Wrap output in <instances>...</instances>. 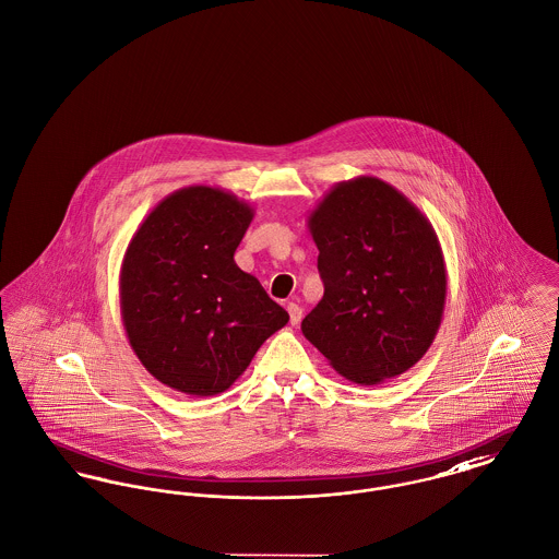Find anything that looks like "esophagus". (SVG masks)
<instances>
[{
	"label": "esophagus",
	"instance_id": "34e87169",
	"mask_svg": "<svg viewBox=\"0 0 559 559\" xmlns=\"http://www.w3.org/2000/svg\"><path fill=\"white\" fill-rule=\"evenodd\" d=\"M288 316H290V324L293 326H297L298 322H300V318H302V309L298 307L297 302H288Z\"/></svg>",
	"mask_w": 559,
	"mask_h": 559
}]
</instances>
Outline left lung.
<instances>
[{
	"label": "left lung",
	"mask_w": 559,
	"mask_h": 559,
	"mask_svg": "<svg viewBox=\"0 0 559 559\" xmlns=\"http://www.w3.org/2000/svg\"><path fill=\"white\" fill-rule=\"evenodd\" d=\"M324 297L300 331L360 385L409 371L439 333L443 250L430 221L383 180L336 182L307 216Z\"/></svg>",
	"instance_id": "left-lung-1"
}]
</instances>
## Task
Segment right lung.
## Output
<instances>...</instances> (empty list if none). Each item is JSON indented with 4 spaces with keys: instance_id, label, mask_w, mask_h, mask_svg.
I'll use <instances>...</instances> for the list:
<instances>
[{
    "instance_id": "right-lung-1",
    "label": "right lung",
    "mask_w": 559,
    "mask_h": 559,
    "mask_svg": "<svg viewBox=\"0 0 559 559\" xmlns=\"http://www.w3.org/2000/svg\"><path fill=\"white\" fill-rule=\"evenodd\" d=\"M254 207L216 187L167 194L131 237L120 316L146 371L188 396H214L290 320L233 259Z\"/></svg>"
}]
</instances>
